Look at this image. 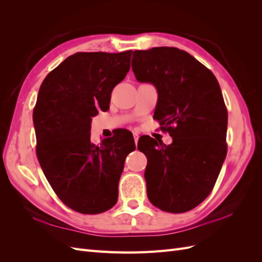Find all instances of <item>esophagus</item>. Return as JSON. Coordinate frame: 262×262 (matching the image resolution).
Wrapping results in <instances>:
<instances>
[{
	"label": "esophagus",
	"mask_w": 262,
	"mask_h": 262,
	"mask_svg": "<svg viewBox=\"0 0 262 262\" xmlns=\"http://www.w3.org/2000/svg\"><path fill=\"white\" fill-rule=\"evenodd\" d=\"M133 138H134V142H136V144L138 143V141H139V138H140V136L138 133H133Z\"/></svg>",
	"instance_id": "34e87169"
}]
</instances>
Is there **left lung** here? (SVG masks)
I'll list each match as a JSON object with an SVG mask.
<instances>
[{
  "mask_svg": "<svg viewBox=\"0 0 262 262\" xmlns=\"http://www.w3.org/2000/svg\"><path fill=\"white\" fill-rule=\"evenodd\" d=\"M131 66L139 82L156 87L154 118L172 138L169 145L152 138L138 143L147 158L148 200L169 213L192 210L211 193L227 153V109L219 82L173 47L136 50Z\"/></svg>",
  "mask_w": 262,
  "mask_h": 262,
  "instance_id": "1",
  "label": "left lung"
}]
</instances>
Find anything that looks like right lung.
Masks as SVG:
<instances>
[{
	"label": "right lung",
	"mask_w": 262,
	"mask_h": 262,
	"mask_svg": "<svg viewBox=\"0 0 262 262\" xmlns=\"http://www.w3.org/2000/svg\"><path fill=\"white\" fill-rule=\"evenodd\" d=\"M131 54L77 52L39 89L33 114L38 161L55 194L76 212L98 214L114 207L125 157L136 149L134 141L122 145L116 137L96 145L90 133L92 117L107 112L114 87L129 72Z\"/></svg>",
	"instance_id": "add662e5"
}]
</instances>
